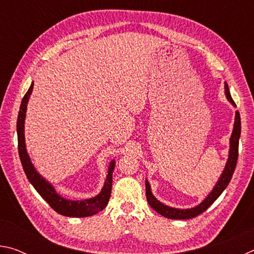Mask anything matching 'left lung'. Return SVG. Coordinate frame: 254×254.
Listing matches in <instances>:
<instances>
[{"instance_id": "1", "label": "left lung", "mask_w": 254, "mask_h": 254, "mask_svg": "<svg viewBox=\"0 0 254 254\" xmlns=\"http://www.w3.org/2000/svg\"><path fill=\"white\" fill-rule=\"evenodd\" d=\"M225 95L227 97L232 105H235L234 101L232 100L231 94L229 91V86L225 83ZM241 135V119H240V113L239 111L235 112V122H234V127L233 132H232L231 139H230V153H229V159H227L226 166L224 170H223V174L221 175L220 179H218L217 184L215 185L213 190L209 192V195L206 197V198L201 201L199 205H197L194 208H188V209H179V208H174L170 207V206L163 205L161 201H159L156 197L152 195L151 188H150V185L148 180H145V196H147V200L149 205L159 213L162 216L167 218H171V220H188V218H192L198 216L199 214L205 212L210 205H212L215 200H216L220 195L224 191V189L227 187V185L231 182L232 176L235 170L236 162H238V157H239V140Z\"/></svg>"}]
</instances>
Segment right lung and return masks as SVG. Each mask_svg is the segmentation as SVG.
Here are the masks:
<instances>
[{
    "label": "right lung",
    "instance_id": "right-lung-1",
    "mask_svg": "<svg viewBox=\"0 0 254 254\" xmlns=\"http://www.w3.org/2000/svg\"><path fill=\"white\" fill-rule=\"evenodd\" d=\"M33 83L30 86L29 91L25 93L24 97L22 98L20 105V111L18 115V121H16V132H18V149L21 163H22L23 170L29 182L32 184L34 189L39 192L40 196L44 198L47 203L50 205V207L56 212L64 215V216L70 217H86L91 215L96 214L106 207L111 197L112 190V174H113L115 160H112L109 167V173L103 186L102 190L97 196L93 198L84 199V200H69L66 199L58 195L56 192L55 188L51 186V184L41 177L39 173L34 169L30 157L25 149V141H24V119L25 112H27V104L29 97L32 93Z\"/></svg>",
    "mask_w": 254,
    "mask_h": 254
}]
</instances>
